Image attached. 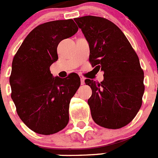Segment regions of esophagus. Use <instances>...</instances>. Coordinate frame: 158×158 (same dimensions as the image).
Segmentation results:
<instances>
[{"mask_svg":"<svg viewBox=\"0 0 158 158\" xmlns=\"http://www.w3.org/2000/svg\"><path fill=\"white\" fill-rule=\"evenodd\" d=\"M80 78H81V85H84V83H85V77H82L81 75H80Z\"/></svg>","mask_w":158,"mask_h":158,"instance_id":"esophagus-1","label":"esophagus"}]
</instances>
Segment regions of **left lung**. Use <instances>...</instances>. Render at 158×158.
<instances>
[{
	"label": "left lung",
	"mask_w": 158,
	"mask_h": 158,
	"mask_svg": "<svg viewBox=\"0 0 158 158\" xmlns=\"http://www.w3.org/2000/svg\"><path fill=\"white\" fill-rule=\"evenodd\" d=\"M74 20L89 43V62L104 73L100 83L85 81L92 89L88 100L92 118L107 129L123 127L142 104L144 72L139 57L122 31L108 19L86 16Z\"/></svg>",
	"instance_id": "1"
}]
</instances>
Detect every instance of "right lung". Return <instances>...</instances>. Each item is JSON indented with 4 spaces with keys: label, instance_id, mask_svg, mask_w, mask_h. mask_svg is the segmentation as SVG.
I'll return each mask as SVG.
<instances>
[{
    "label": "right lung",
    "instance_id": "obj_1",
    "mask_svg": "<svg viewBox=\"0 0 158 158\" xmlns=\"http://www.w3.org/2000/svg\"><path fill=\"white\" fill-rule=\"evenodd\" d=\"M78 31L73 19L42 23L27 35L12 60L11 97L23 123L37 134L50 135L69 123L71 98L81 85L72 73L54 77L50 66L58 60L57 47Z\"/></svg>",
    "mask_w": 158,
    "mask_h": 158
}]
</instances>
